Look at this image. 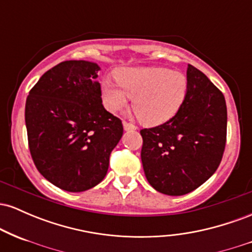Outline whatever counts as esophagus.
<instances>
[{
	"mask_svg": "<svg viewBox=\"0 0 252 252\" xmlns=\"http://www.w3.org/2000/svg\"><path fill=\"white\" fill-rule=\"evenodd\" d=\"M123 128L126 131H129V130H136L137 129V126H134V124L131 123H128V122H123Z\"/></svg>",
	"mask_w": 252,
	"mask_h": 252,
	"instance_id": "1",
	"label": "esophagus"
}]
</instances>
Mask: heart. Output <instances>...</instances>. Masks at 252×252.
<instances>
[{"instance_id": "heart-1", "label": "heart", "mask_w": 252, "mask_h": 252, "mask_svg": "<svg viewBox=\"0 0 252 252\" xmlns=\"http://www.w3.org/2000/svg\"><path fill=\"white\" fill-rule=\"evenodd\" d=\"M115 80L102 82L105 108L120 112L132 98V110L149 126L166 123L178 114L189 92L186 74L167 67H123L115 72Z\"/></svg>"}]
</instances>
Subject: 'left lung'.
<instances>
[{"label": "left lung", "instance_id": "1", "mask_svg": "<svg viewBox=\"0 0 252 252\" xmlns=\"http://www.w3.org/2000/svg\"><path fill=\"white\" fill-rule=\"evenodd\" d=\"M189 92L174 117L142 129L143 170L150 186L167 195L192 192L215 174L226 142L225 98L211 80L187 67Z\"/></svg>", "mask_w": 252, "mask_h": 252}]
</instances>
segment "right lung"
Wrapping results in <instances>:
<instances>
[{"mask_svg": "<svg viewBox=\"0 0 252 252\" xmlns=\"http://www.w3.org/2000/svg\"><path fill=\"white\" fill-rule=\"evenodd\" d=\"M98 63L68 60L42 74L26 100L32 158L54 186L84 192L105 178L123 135L120 118L104 109Z\"/></svg>", "mask_w": 252, "mask_h": 252, "instance_id": "right-lung-1", "label": "right lung"}]
</instances>
